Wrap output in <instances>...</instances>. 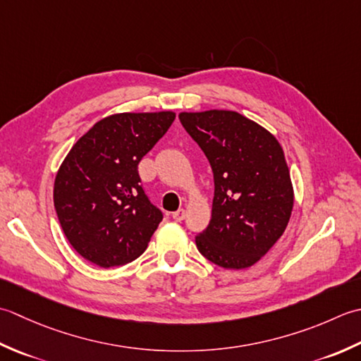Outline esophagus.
I'll return each instance as SVG.
<instances>
[{"mask_svg": "<svg viewBox=\"0 0 361 361\" xmlns=\"http://www.w3.org/2000/svg\"><path fill=\"white\" fill-rule=\"evenodd\" d=\"M171 216H173L174 221L180 223V221H183V218H185V210H183V209H179L178 212H174Z\"/></svg>", "mask_w": 361, "mask_h": 361, "instance_id": "34e87169", "label": "esophagus"}]
</instances>
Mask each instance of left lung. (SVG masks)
Instances as JSON below:
<instances>
[{
  "label": "left lung",
  "instance_id": "left-lung-1",
  "mask_svg": "<svg viewBox=\"0 0 361 361\" xmlns=\"http://www.w3.org/2000/svg\"><path fill=\"white\" fill-rule=\"evenodd\" d=\"M182 126L209 159L215 196L200 252L226 269L252 267L282 237L294 190L277 138L233 110L180 112Z\"/></svg>",
  "mask_w": 361,
  "mask_h": 361
}]
</instances>
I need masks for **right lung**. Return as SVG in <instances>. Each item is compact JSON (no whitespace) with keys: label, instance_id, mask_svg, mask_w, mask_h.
I'll use <instances>...</instances> for the list:
<instances>
[{"label":"right lung","instance_id":"1","mask_svg":"<svg viewBox=\"0 0 361 361\" xmlns=\"http://www.w3.org/2000/svg\"><path fill=\"white\" fill-rule=\"evenodd\" d=\"M176 118L171 110L124 112L93 124L73 145L54 180V207L76 252L101 268L145 252L161 221L140 185L138 164Z\"/></svg>","mask_w":361,"mask_h":361}]
</instances>
